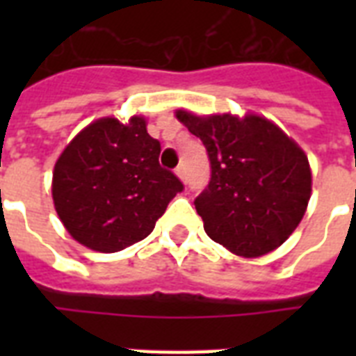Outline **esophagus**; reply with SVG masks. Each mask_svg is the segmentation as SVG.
<instances>
[{
    "label": "esophagus",
    "mask_w": 356,
    "mask_h": 356,
    "mask_svg": "<svg viewBox=\"0 0 356 356\" xmlns=\"http://www.w3.org/2000/svg\"><path fill=\"white\" fill-rule=\"evenodd\" d=\"M175 173H177V177L181 179V181H186V168H184V164H179V166L175 168Z\"/></svg>",
    "instance_id": "1"
}]
</instances>
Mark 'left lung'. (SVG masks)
<instances>
[{"mask_svg":"<svg viewBox=\"0 0 356 356\" xmlns=\"http://www.w3.org/2000/svg\"><path fill=\"white\" fill-rule=\"evenodd\" d=\"M203 142L211 181L194 205L205 233L238 257L279 248L303 220L312 190L309 159L270 120L175 113Z\"/></svg>","mask_w":356,"mask_h":356,"instance_id":"left-lung-1","label":"left lung"}]
</instances>
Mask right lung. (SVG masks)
<instances>
[{
    "label": "right lung",
    "mask_w": 356,
    "mask_h": 356,
    "mask_svg": "<svg viewBox=\"0 0 356 356\" xmlns=\"http://www.w3.org/2000/svg\"><path fill=\"white\" fill-rule=\"evenodd\" d=\"M161 142L145 120L102 118L75 136L53 170V203L79 243L116 253L155 229L183 183L159 164Z\"/></svg>",
    "instance_id": "1"
}]
</instances>
